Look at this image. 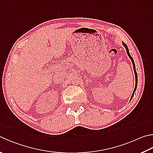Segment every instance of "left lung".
I'll return each instance as SVG.
<instances>
[{
  "mask_svg": "<svg viewBox=\"0 0 153 153\" xmlns=\"http://www.w3.org/2000/svg\"><path fill=\"white\" fill-rule=\"evenodd\" d=\"M123 45H124V48H125V49H126V53H127V55H128V56L129 57L130 59H131V61H132V65H133V69H134V74H135V82H136V83H135V88H134V91H133V93H132V94L131 98H130V100H131L132 98V97H133V96H134V92H135V91H136V90H137V83H138V76H137V71H136V67H135L134 62V60H133L132 57H131V55H130V53H129V51H128V48L127 45H126V44H125L124 42H123Z\"/></svg>",
  "mask_w": 153,
  "mask_h": 153,
  "instance_id": "1",
  "label": "left lung"
}]
</instances>
